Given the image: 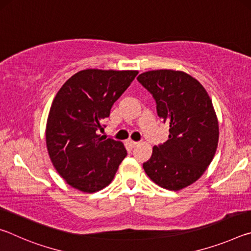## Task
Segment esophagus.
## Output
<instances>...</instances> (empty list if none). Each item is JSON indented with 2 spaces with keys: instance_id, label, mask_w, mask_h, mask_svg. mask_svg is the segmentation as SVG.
Segmentation results:
<instances>
[{
  "instance_id": "obj_1",
  "label": "esophagus",
  "mask_w": 251,
  "mask_h": 251,
  "mask_svg": "<svg viewBox=\"0 0 251 251\" xmlns=\"http://www.w3.org/2000/svg\"><path fill=\"white\" fill-rule=\"evenodd\" d=\"M126 144H127V146H128L129 148H130V150H131V148H134L136 145H137V142H134V141H131V139H129V141H127L126 142Z\"/></svg>"
}]
</instances>
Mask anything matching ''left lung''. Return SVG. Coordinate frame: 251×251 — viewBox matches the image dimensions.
I'll list each match as a JSON object with an SVG mask.
<instances>
[{
	"label": "left lung",
	"mask_w": 251,
	"mask_h": 251,
	"mask_svg": "<svg viewBox=\"0 0 251 251\" xmlns=\"http://www.w3.org/2000/svg\"><path fill=\"white\" fill-rule=\"evenodd\" d=\"M156 101L167 142L152 148L143 164L147 176L168 190H179L201 177L214 158L219 128L210 97L202 85L179 71H150L137 77Z\"/></svg>",
	"instance_id": "left-lung-1"
}]
</instances>
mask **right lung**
Segmentation results:
<instances>
[{
  "label": "right lung",
  "mask_w": 251,
  "mask_h": 251,
  "mask_svg": "<svg viewBox=\"0 0 251 251\" xmlns=\"http://www.w3.org/2000/svg\"><path fill=\"white\" fill-rule=\"evenodd\" d=\"M137 71L84 70L57 92L46 124V146L54 167L69 185L94 193L110 184L125 158L124 145L97 134Z\"/></svg>",
  "instance_id": "right-lung-1"
}]
</instances>
